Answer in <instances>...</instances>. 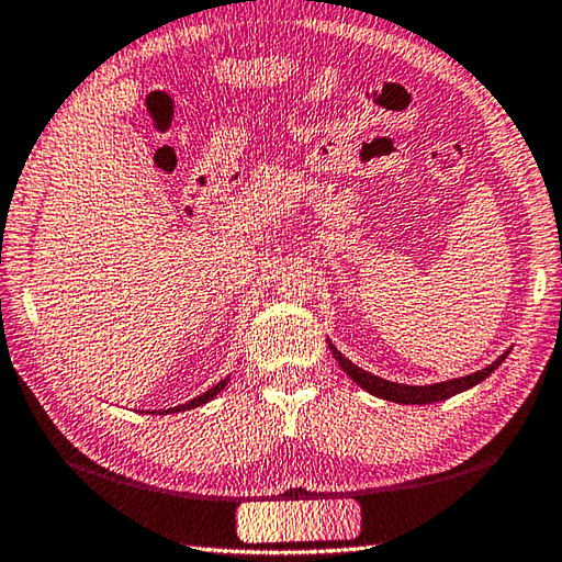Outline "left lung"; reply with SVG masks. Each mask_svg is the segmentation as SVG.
Listing matches in <instances>:
<instances>
[{"label": "left lung", "mask_w": 562, "mask_h": 562, "mask_svg": "<svg viewBox=\"0 0 562 562\" xmlns=\"http://www.w3.org/2000/svg\"><path fill=\"white\" fill-rule=\"evenodd\" d=\"M329 349L335 359L339 361V367L345 369L347 376L351 382H357L364 392H369L372 396L379 398H386V402H396V404H434V402H443V398L456 396L465 392V389H471L475 384H481L483 379L491 376L496 369L503 364V359L508 357V351H503V355L488 364L486 369H481V372H473L469 376H459V379H449V382H439V384H426V386H412V384H396V382H389V379L382 376H374L364 372V369H359L357 364H351V361L341 355V351L331 345L329 341Z\"/></svg>", "instance_id": "left-lung-1"}]
</instances>
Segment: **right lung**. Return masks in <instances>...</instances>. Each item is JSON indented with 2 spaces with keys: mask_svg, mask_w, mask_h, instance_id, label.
<instances>
[{
  "mask_svg": "<svg viewBox=\"0 0 562 562\" xmlns=\"http://www.w3.org/2000/svg\"><path fill=\"white\" fill-rule=\"evenodd\" d=\"M227 382H231V376H225V379H221V382H217L215 386H211L207 389L205 394H201V396H195V398H190V402H186V404H180V406H173V408H158V414H178V412H188V408H195V406H203V404H207L211 402L213 396H217L223 392V389L227 386ZM150 414H156V412H150Z\"/></svg>",
  "mask_w": 562,
  "mask_h": 562,
  "instance_id": "1",
  "label": "right lung"
}]
</instances>
